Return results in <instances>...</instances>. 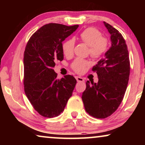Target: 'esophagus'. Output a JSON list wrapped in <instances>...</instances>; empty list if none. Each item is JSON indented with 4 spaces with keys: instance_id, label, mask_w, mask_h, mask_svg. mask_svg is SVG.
Returning a JSON list of instances; mask_svg holds the SVG:
<instances>
[{
    "instance_id": "34e87169",
    "label": "esophagus",
    "mask_w": 145,
    "mask_h": 145,
    "mask_svg": "<svg viewBox=\"0 0 145 145\" xmlns=\"http://www.w3.org/2000/svg\"><path fill=\"white\" fill-rule=\"evenodd\" d=\"M76 79L78 82H84V78H82V77H80V76H76Z\"/></svg>"
}]
</instances>
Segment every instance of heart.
<instances>
[{
	"label": "heart",
	"instance_id": "1",
	"mask_svg": "<svg viewBox=\"0 0 145 145\" xmlns=\"http://www.w3.org/2000/svg\"><path fill=\"white\" fill-rule=\"evenodd\" d=\"M78 38L81 41L89 46L88 52L90 56L94 58H98L106 52L108 49V39L102 36V33L94 27H88L79 34ZM63 53L66 56L72 55L74 48V40L70 39L63 43ZM90 65L88 61L82 59H76L71 65V67L75 72L81 73Z\"/></svg>",
	"mask_w": 145,
	"mask_h": 145
}]
</instances>
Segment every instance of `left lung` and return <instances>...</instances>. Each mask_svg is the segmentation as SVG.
I'll return each mask as SVG.
<instances>
[{"mask_svg":"<svg viewBox=\"0 0 145 145\" xmlns=\"http://www.w3.org/2000/svg\"><path fill=\"white\" fill-rule=\"evenodd\" d=\"M111 35L112 46L104 58L93 67L98 83L87 81L82 99L86 112L95 118L104 119L116 112L121 103L130 74V61L125 41L115 27L104 22Z\"/></svg>","mask_w":145,"mask_h":145,"instance_id":"obj_1","label":"left lung"}]
</instances>
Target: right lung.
I'll use <instances>...</instances> for the list:
<instances>
[{"mask_svg":"<svg viewBox=\"0 0 145 145\" xmlns=\"http://www.w3.org/2000/svg\"><path fill=\"white\" fill-rule=\"evenodd\" d=\"M78 27L45 24L31 35L25 46V94L34 110L45 118H54L63 112L76 85L71 75L57 79L53 67L55 61L63 60L62 42Z\"/></svg>","mask_w":145,"mask_h":145,"instance_id":"add662e5","label":"right lung"}]
</instances>
